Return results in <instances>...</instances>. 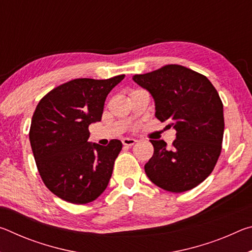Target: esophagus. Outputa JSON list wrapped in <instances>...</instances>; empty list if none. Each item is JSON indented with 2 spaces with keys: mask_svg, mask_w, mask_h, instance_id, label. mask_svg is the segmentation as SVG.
I'll return each instance as SVG.
<instances>
[{
  "mask_svg": "<svg viewBox=\"0 0 252 252\" xmlns=\"http://www.w3.org/2000/svg\"><path fill=\"white\" fill-rule=\"evenodd\" d=\"M135 142H136V140L135 139H132V138H125V139L122 140V143H123V146H125V147L133 146Z\"/></svg>",
  "mask_w": 252,
  "mask_h": 252,
  "instance_id": "obj_1",
  "label": "esophagus"
}]
</instances>
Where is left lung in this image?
<instances>
[{
  "label": "left lung",
  "mask_w": 252,
  "mask_h": 252,
  "mask_svg": "<svg viewBox=\"0 0 252 252\" xmlns=\"http://www.w3.org/2000/svg\"><path fill=\"white\" fill-rule=\"evenodd\" d=\"M132 79L150 92L156 118L177 132L171 148L150 140L155 152L144 165L148 178L170 192L193 189L212 172L221 152L224 119L218 92L207 76L178 64Z\"/></svg>",
  "instance_id": "left-lung-1"
}]
</instances>
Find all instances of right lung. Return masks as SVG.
Wrapping results in <instances>:
<instances>
[{
    "instance_id": "obj_1",
    "label": "right lung",
    "mask_w": 252,
    "mask_h": 252,
    "mask_svg": "<svg viewBox=\"0 0 252 252\" xmlns=\"http://www.w3.org/2000/svg\"><path fill=\"white\" fill-rule=\"evenodd\" d=\"M123 79L71 80L42 97L34 111L29 136L37 170L64 201L89 203L108 187L122 142H89V126L101 121L106 96Z\"/></svg>"
}]
</instances>
